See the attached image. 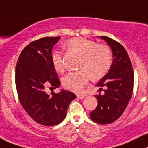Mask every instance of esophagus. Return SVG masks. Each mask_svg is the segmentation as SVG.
I'll return each mask as SVG.
<instances>
[{"label":"esophagus","instance_id":"1","mask_svg":"<svg viewBox=\"0 0 148 148\" xmlns=\"http://www.w3.org/2000/svg\"><path fill=\"white\" fill-rule=\"evenodd\" d=\"M77 98H78V99H83L84 98H85V95L84 94H77Z\"/></svg>","mask_w":148,"mask_h":148}]
</instances>
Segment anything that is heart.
<instances>
[{
    "mask_svg": "<svg viewBox=\"0 0 148 148\" xmlns=\"http://www.w3.org/2000/svg\"><path fill=\"white\" fill-rule=\"evenodd\" d=\"M68 48L82 56L79 63L78 71L68 74L62 79L64 88L69 90L79 93L88 83L90 79H99L108 72L112 62L110 48L105 45H99L96 41L77 37L69 39L65 44ZM51 60L58 72L64 71L63 53L59 50L54 51Z\"/></svg>",
    "mask_w": 148,
    "mask_h": 148,
    "instance_id": "obj_1",
    "label": "heart"
}]
</instances>
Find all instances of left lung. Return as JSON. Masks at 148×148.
<instances>
[{
	"label": "left lung",
	"mask_w": 148,
	"mask_h": 148,
	"mask_svg": "<svg viewBox=\"0 0 148 148\" xmlns=\"http://www.w3.org/2000/svg\"><path fill=\"white\" fill-rule=\"evenodd\" d=\"M111 47L113 60L108 73L96 84L103 93L96 95L97 107L90 113L94 122L105 125L114 122L122 115L132 96L134 71L125 48L118 41L100 36Z\"/></svg>",
	"instance_id": "1"
}]
</instances>
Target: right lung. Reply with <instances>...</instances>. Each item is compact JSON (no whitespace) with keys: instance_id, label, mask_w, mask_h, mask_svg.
Wrapping results in <instances>:
<instances>
[{"instance_id":"right-lung-1","label":"right lung","mask_w":148,"mask_h":148,"mask_svg":"<svg viewBox=\"0 0 148 148\" xmlns=\"http://www.w3.org/2000/svg\"><path fill=\"white\" fill-rule=\"evenodd\" d=\"M60 37H45L26 46L20 55L15 69V83L22 107L38 123L52 126L61 123L69 103L76 99L70 91L48 94L46 87L55 89L60 82L52 63L54 45Z\"/></svg>"}]
</instances>
